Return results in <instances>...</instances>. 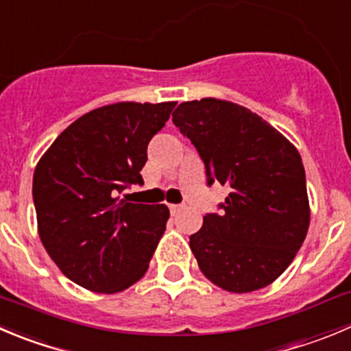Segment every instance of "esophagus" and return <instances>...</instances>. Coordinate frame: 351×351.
I'll return each mask as SVG.
<instances>
[{
	"label": "esophagus",
	"mask_w": 351,
	"mask_h": 351,
	"mask_svg": "<svg viewBox=\"0 0 351 351\" xmlns=\"http://www.w3.org/2000/svg\"><path fill=\"white\" fill-rule=\"evenodd\" d=\"M169 208L172 215H178V213L182 210V205H169Z\"/></svg>",
	"instance_id": "34e87169"
}]
</instances>
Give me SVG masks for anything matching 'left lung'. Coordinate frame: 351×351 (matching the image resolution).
I'll return each instance as SVG.
<instances>
[{
	"instance_id": "obj_1",
	"label": "left lung",
	"mask_w": 351,
	"mask_h": 351,
	"mask_svg": "<svg viewBox=\"0 0 351 351\" xmlns=\"http://www.w3.org/2000/svg\"><path fill=\"white\" fill-rule=\"evenodd\" d=\"M172 122L205 162L208 186L231 191L222 213L203 217L189 248L208 281L231 293L272 285L305 241L310 223L298 149L267 120L232 101H184Z\"/></svg>"
}]
</instances>
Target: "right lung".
<instances>
[{"label":"right lung","instance_id":"1","mask_svg":"<svg viewBox=\"0 0 351 351\" xmlns=\"http://www.w3.org/2000/svg\"><path fill=\"white\" fill-rule=\"evenodd\" d=\"M176 105L122 101L91 110L70 123L36 165L39 238L75 285L113 295L148 270L170 212L120 195L143 184L149 139Z\"/></svg>","mask_w":351,"mask_h":351}]
</instances>
